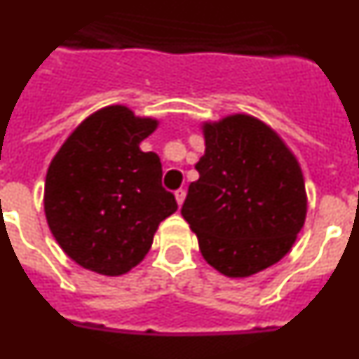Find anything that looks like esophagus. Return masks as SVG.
I'll use <instances>...</instances> for the list:
<instances>
[{"label": "esophagus", "mask_w": 359, "mask_h": 359, "mask_svg": "<svg viewBox=\"0 0 359 359\" xmlns=\"http://www.w3.org/2000/svg\"><path fill=\"white\" fill-rule=\"evenodd\" d=\"M174 198H176V203H177V207H182L183 205V201H185V190H176V192H174Z\"/></svg>", "instance_id": "obj_1"}]
</instances>
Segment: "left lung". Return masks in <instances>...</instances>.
<instances>
[{
  "instance_id": "left-lung-1",
  "label": "left lung",
  "mask_w": 359,
  "mask_h": 359,
  "mask_svg": "<svg viewBox=\"0 0 359 359\" xmlns=\"http://www.w3.org/2000/svg\"><path fill=\"white\" fill-rule=\"evenodd\" d=\"M205 154L196 163L182 215L203 259L219 273L246 278L293 248L307 214L297 156L268 123L246 113L201 123Z\"/></svg>"
}]
</instances>
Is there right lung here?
I'll return each instance as SVG.
<instances>
[{
    "instance_id": "1",
    "label": "right lung",
    "mask_w": 359,
    "mask_h": 359,
    "mask_svg": "<svg viewBox=\"0 0 359 359\" xmlns=\"http://www.w3.org/2000/svg\"><path fill=\"white\" fill-rule=\"evenodd\" d=\"M158 118L113 104L86 116L55 152L44 214L62 252L82 268L118 277L144 261L165 217L177 210L161 187V161L142 142Z\"/></svg>"
}]
</instances>
